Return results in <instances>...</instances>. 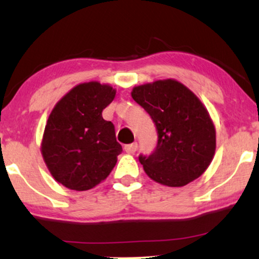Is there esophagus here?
<instances>
[{
	"label": "esophagus",
	"instance_id": "1",
	"mask_svg": "<svg viewBox=\"0 0 259 259\" xmlns=\"http://www.w3.org/2000/svg\"><path fill=\"white\" fill-rule=\"evenodd\" d=\"M124 150H125L126 153L134 154L136 152V150H138V144H136V142H134V144L126 145V146H124Z\"/></svg>",
	"mask_w": 259,
	"mask_h": 259
}]
</instances>
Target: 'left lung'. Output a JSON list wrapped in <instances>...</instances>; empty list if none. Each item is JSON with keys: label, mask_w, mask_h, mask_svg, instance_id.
Wrapping results in <instances>:
<instances>
[{"label": "left lung", "mask_w": 259, "mask_h": 259, "mask_svg": "<svg viewBox=\"0 0 259 259\" xmlns=\"http://www.w3.org/2000/svg\"><path fill=\"white\" fill-rule=\"evenodd\" d=\"M132 97L152 118L158 134L153 153L139 160L151 179L170 187L200 178L215 153V127L200 99L178 80L135 86Z\"/></svg>", "instance_id": "8db88e82"}]
</instances>
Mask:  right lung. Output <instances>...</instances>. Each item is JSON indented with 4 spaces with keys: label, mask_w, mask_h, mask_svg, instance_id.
Instances as JSON below:
<instances>
[{
    "label": "right lung",
    "mask_w": 259,
    "mask_h": 259,
    "mask_svg": "<svg viewBox=\"0 0 259 259\" xmlns=\"http://www.w3.org/2000/svg\"><path fill=\"white\" fill-rule=\"evenodd\" d=\"M115 89L90 81L79 84L53 107L41 142V154L56 181L86 191L108 177L121 151L114 125L102 111L114 100Z\"/></svg>",
    "instance_id": "1"
}]
</instances>
